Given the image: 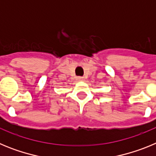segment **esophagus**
I'll return each mask as SVG.
<instances>
[{
	"label": "esophagus",
	"mask_w": 156,
	"mask_h": 156,
	"mask_svg": "<svg viewBox=\"0 0 156 156\" xmlns=\"http://www.w3.org/2000/svg\"><path fill=\"white\" fill-rule=\"evenodd\" d=\"M77 80L79 81H84L85 80V78L84 77H82V76H79L77 78Z\"/></svg>",
	"instance_id": "34e87169"
}]
</instances>
